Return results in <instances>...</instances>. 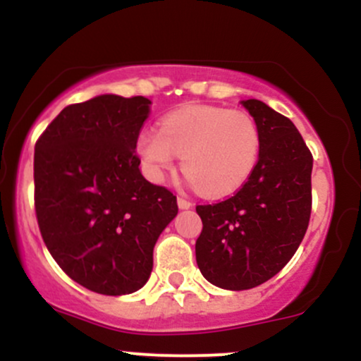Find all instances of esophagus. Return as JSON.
Masks as SVG:
<instances>
[{
	"instance_id": "esophagus-1",
	"label": "esophagus",
	"mask_w": 361,
	"mask_h": 361,
	"mask_svg": "<svg viewBox=\"0 0 361 361\" xmlns=\"http://www.w3.org/2000/svg\"><path fill=\"white\" fill-rule=\"evenodd\" d=\"M178 207H180L181 210H186V209H190V207H192V202H188L183 197H178Z\"/></svg>"
}]
</instances>
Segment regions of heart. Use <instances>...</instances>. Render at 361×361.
<instances>
[{"mask_svg": "<svg viewBox=\"0 0 361 361\" xmlns=\"http://www.w3.org/2000/svg\"><path fill=\"white\" fill-rule=\"evenodd\" d=\"M261 134L251 115L222 106L192 105L140 134L137 152L147 176L161 181L181 154L186 178L209 197H226L250 180L259 159Z\"/></svg>", "mask_w": 361, "mask_h": 361, "instance_id": "obj_1", "label": "heart"}]
</instances>
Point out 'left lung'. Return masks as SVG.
Returning <instances> with one entry per match:
<instances>
[{
	"label": "left lung",
	"instance_id": "1",
	"mask_svg": "<svg viewBox=\"0 0 361 361\" xmlns=\"http://www.w3.org/2000/svg\"><path fill=\"white\" fill-rule=\"evenodd\" d=\"M241 105L259 128L258 164L234 197L197 207L204 224L197 264L226 290L258 287L275 276L300 246L312 207V154L292 120L255 98Z\"/></svg>",
	"mask_w": 361,
	"mask_h": 361
}]
</instances>
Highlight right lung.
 I'll list each match as a JSON object with an SVG mask.
<instances>
[{"label": "right lung", "instance_id": "obj_1", "mask_svg": "<svg viewBox=\"0 0 361 361\" xmlns=\"http://www.w3.org/2000/svg\"><path fill=\"white\" fill-rule=\"evenodd\" d=\"M151 100L100 94L66 106L35 144V212L45 246L69 279L126 295L146 285L152 251L178 214L149 183L135 152Z\"/></svg>", "mask_w": 361, "mask_h": 361}]
</instances>
